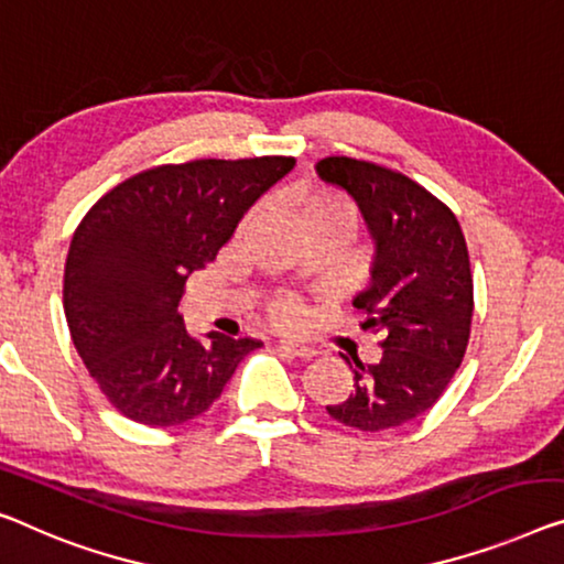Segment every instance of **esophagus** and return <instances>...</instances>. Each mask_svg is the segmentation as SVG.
<instances>
[{"instance_id": "1", "label": "esophagus", "mask_w": 564, "mask_h": 564, "mask_svg": "<svg viewBox=\"0 0 564 564\" xmlns=\"http://www.w3.org/2000/svg\"><path fill=\"white\" fill-rule=\"evenodd\" d=\"M281 349H285V351H291L293 357H299V359H311V357H316L318 355V349H314V347H308V344H299V341H281Z\"/></svg>"}]
</instances>
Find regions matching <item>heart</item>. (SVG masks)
I'll return each instance as SVG.
<instances>
[{
    "label": "heart",
    "instance_id": "heart-1",
    "mask_svg": "<svg viewBox=\"0 0 564 564\" xmlns=\"http://www.w3.org/2000/svg\"><path fill=\"white\" fill-rule=\"evenodd\" d=\"M296 215L299 220H311V217H341V220L351 223V207L349 202L334 195V192H314V195L296 199ZM268 314L279 326H299L304 322L306 311L304 304L293 296L275 299Z\"/></svg>",
    "mask_w": 564,
    "mask_h": 564
}]
</instances>
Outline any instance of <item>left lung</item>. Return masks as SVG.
I'll return each instance as SVG.
<instances>
[{"label":"left lung","mask_w":564,"mask_h":564,"mask_svg":"<svg viewBox=\"0 0 564 564\" xmlns=\"http://www.w3.org/2000/svg\"><path fill=\"white\" fill-rule=\"evenodd\" d=\"M316 172L357 202L372 235V279L351 304L367 314L362 329L384 336L380 362L355 359V392L326 413L365 433L390 431L427 413L464 362L474 316L466 238L405 174L349 156H326Z\"/></svg>","instance_id":"obj_1"}]
</instances>
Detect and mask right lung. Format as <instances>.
<instances>
[{"label":"right lung","mask_w":564,"mask_h":564,"mask_svg":"<svg viewBox=\"0 0 564 564\" xmlns=\"http://www.w3.org/2000/svg\"><path fill=\"white\" fill-rule=\"evenodd\" d=\"M296 159H195L139 172L100 197L73 235L63 306L75 349L121 415L170 427L220 398L258 339L192 336L176 306L242 215Z\"/></svg>","instance_id":"1"}]
</instances>
